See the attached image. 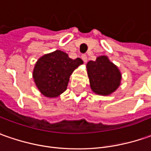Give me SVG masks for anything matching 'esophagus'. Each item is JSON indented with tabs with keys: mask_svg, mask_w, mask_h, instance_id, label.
<instances>
[{
	"mask_svg": "<svg viewBox=\"0 0 151 151\" xmlns=\"http://www.w3.org/2000/svg\"><path fill=\"white\" fill-rule=\"evenodd\" d=\"M81 59L84 60V62H86V61H87V56H86V55L83 54L82 55H81Z\"/></svg>",
	"mask_w": 151,
	"mask_h": 151,
	"instance_id": "34e87169",
	"label": "esophagus"
}]
</instances>
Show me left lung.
I'll list each match as a JSON object with an SVG mask.
<instances>
[{
  "label": "left lung",
  "mask_w": 151,
  "mask_h": 151,
  "mask_svg": "<svg viewBox=\"0 0 151 151\" xmlns=\"http://www.w3.org/2000/svg\"><path fill=\"white\" fill-rule=\"evenodd\" d=\"M86 66L91 87L95 93L108 96L120 86V70L107 56H99L95 61H89Z\"/></svg>",
  "instance_id": "obj_1"
}]
</instances>
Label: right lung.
Segmentation results:
<instances>
[{
  "label": "right lung",
  "mask_w": 151,
  "mask_h": 151,
  "mask_svg": "<svg viewBox=\"0 0 151 151\" xmlns=\"http://www.w3.org/2000/svg\"><path fill=\"white\" fill-rule=\"evenodd\" d=\"M83 63L81 58L72 60L61 50L45 55L35 64L33 78L45 96L56 97L63 93L74 70Z\"/></svg>",
  "instance_id": "right-lung-1"
}]
</instances>
